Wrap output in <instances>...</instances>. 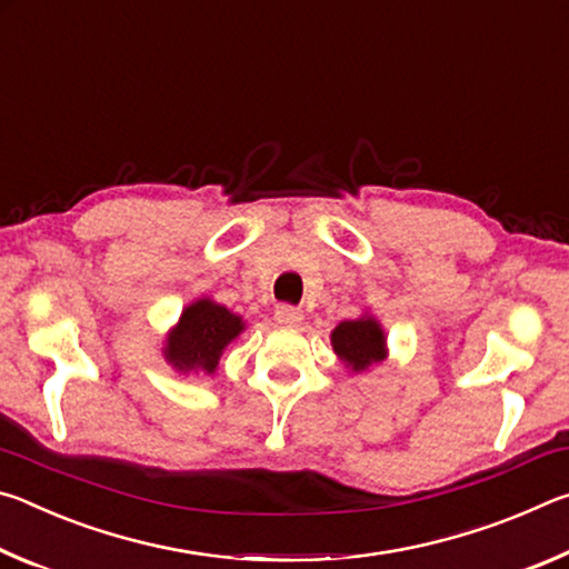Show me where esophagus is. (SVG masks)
I'll return each mask as SVG.
<instances>
[{"instance_id":"34e87169","label":"esophagus","mask_w":569,"mask_h":569,"mask_svg":"<svg viewBox=\"0 0 569 569\" xmlns=\"http://www.w3.org/2000/svg\"><path fill=\"white\" fill-rule=\"evenodd\" d=\"M276 321L283 323V326H298L303 321V311H301V308H296V306L281 303V306H276Z\"/></svg>"}]
</instances>
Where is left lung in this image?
<instances>
[{
	"mask_svg": "<svg viewBox=\"0 0 569 569\" xmlns=\"http://www.w3.org/2000/svg\"><path fill=\"white\" fill-rule=\"evenodd\" d=\"M383 331L373 319L343 321L333 329L331 343L333 351L341 356L346 366L353 371L369 369L371 363L383 359Z\"/></svg>",
	"mask_w": 569,
	"mask_h": 569,
	"instance_id": "left-lung-1",
	"label": "left lung"
}]
</instances>
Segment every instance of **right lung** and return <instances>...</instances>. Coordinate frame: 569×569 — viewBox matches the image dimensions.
Wrapping results in <instances>:
<instances>
[{"label":"right lung","instance_id":"obj_1","mask_svg":"<svg viewBox=\"0 0 569 569\" xmlns=\"http://www.w3.org/2000/svg\"><path fill=\"white\" fill-rule=\"evenodd\" d=\"M240 331H243L240 316L203 298L182 311L178 329L168 339L166 359L180 371L200 369L213 373L220 353Z\"/></svg>","mask_w":569,"mask_h":569}]
</instances>
